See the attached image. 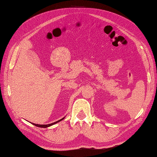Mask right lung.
I'll return each instance as SVG.
<instances>
[{
	"label": "right lung",
	"mask_w": 157,
	"mask_h": 157,
	"mask_svg": "<svg viewBox=\"0 0 157 157\" xmlns=\"http://www.w3.org/2000/svg\"><path fill=\"white\" fill-rule=\"evenodd\" d=\"M63 119H64V118L60 119V120H59L58 121L55 122V123H51V124H34V123H33V124H34V125H35V126H36V127H43V128H46V127H50V126L53 125V124H56V123H59V122H60L61 121H62Z\"/></svg>",
	"instance_id": "add662e5"
}]
</instances>
